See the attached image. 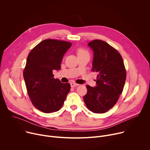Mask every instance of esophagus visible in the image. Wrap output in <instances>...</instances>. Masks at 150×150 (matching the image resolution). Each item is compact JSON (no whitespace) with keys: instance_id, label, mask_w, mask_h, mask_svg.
<instances>
[{"instance_id":"34e87169","label":"esophagus","mask_w":150,"mask_h":150,"mask_svg":"<svg viewBox=\"0 0 150 150\" xmlns=\"http://www.w3.org/2000/svg\"><path fill=\"white\" fill-rule=\"evenodd\" d=\"M79 84L78 83H74V82H71V87H75L76 86H78Z\"/></svg>"}]
</instances>
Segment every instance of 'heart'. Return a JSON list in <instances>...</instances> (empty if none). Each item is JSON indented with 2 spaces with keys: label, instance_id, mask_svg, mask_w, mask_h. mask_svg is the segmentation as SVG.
Instances as JSON below:
<instances>
[{
  "label": "heart",
  "instance_id": "b5f03b06",
  "mask_svg": "<svg viewBox=\"0 0 150 150\" xmlns=\"http://www.w3.org/2000/svg\"><path fill=\"white\" fill-rule=\"evenodd\" d=\"M77 54H78V56L79 55H82V54H88V52L85 50L83 48H79L77 50Z\"/></svg>",
  "mask_w": 150,
  "mask_h": 150
}]
</instances>
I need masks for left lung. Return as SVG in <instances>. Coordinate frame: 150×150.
<instances>
[{
    "label": "left lung",
    "instance_id": "1",
    "mask_svg": "<svg viewBox=\"0 0 150 150\" xmlns=\"http://www.w3.org/2000/svg\"><path fill=\"white\" fill-rule=\"evenodd\" d=\"M88 45L94 54L92 71L98 75L95 87L86 86L83 100L92 112L104 113L115 105L122 93L126 70L120 53L106 42L94 40Z\"/></svg>",
    "mask_w": 150,
    "mask_h": 150
}]
</instances>
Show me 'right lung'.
<instances>
[{
    "instance_id": "obj_1",
    "label": "right lung",
    "mask_w": 150,
    "mask_h": 150,
    "mask_svg": "<svg viewBox=\"0 0 150 150\" xmlns=\"http://www.w3.org/2000/svg\"><path fill=\"white\" fill-rule=\"evenodd\" d=\"M70 42L46 39L30 52L23 75L28 94L35 108L50 113L59 110L70 91L69 83L54 79L53 71L60 69Z\"/></svg>"
}]
</instances>
